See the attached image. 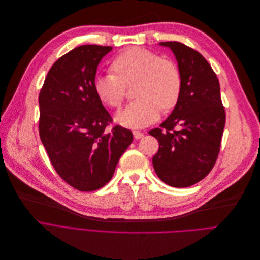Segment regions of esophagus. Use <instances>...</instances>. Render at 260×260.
I'll return each mask as SVG.
<instances>
[{
	"label": "esophagus",
	"mask_w": 260,
	"mask_h": 260,
	"mask_svg": "<svg viewBox=\"0 0 260 260\" xmlns=\"http://www.w3.org/2000/svg\"><path fill=\"white\" fill-rule=\"evenodd\" d=\"M133 137H135L136 140H139V139H142L144 137V135L141 131L135 130V131H133Z\"/></svg>",
	"instance_id": "obj_1"
}]
</instances>
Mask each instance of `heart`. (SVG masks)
<instances>
[{"label": "heart", "instance_id": "heart-1", "mask_svg": "<svg viewBox=\"0 0 260 260\" xmlns=\"http://www.w3.org/2000/svg\"><path fill=\"white\" fill-rule=\"evenodd\" d=\"M115 74L98 76L94 89L100 100L109 107H119L125 86L133 84L137 99L116 116L124 127L140 128L157 119L159 111L167 112L178 103L182 78L175 61L139 46L125 49L112 62Z\"/></svg>", "mask_w": 260, "mask_h": 260}]
</instances>
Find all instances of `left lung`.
<instances>
[{"label":"left lung","mask_w":260,"mask_h":260,"mask_svg":"<svg viewBox=\"0 0 260 260\" xmlns=\"http://www.w3.org/2000/svg\"><path fill=\"white\" fill-rule=\"evenodd\" d=\"M159 44L174 52L182 88L171 115L159 128L148 132L159 143L153 166L162 182L187 187L200 182L215 166L225 112L218 78L203 55L177 41Z\"/></svg>","instance_id":"1"}]
</instances>
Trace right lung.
Returning a JSON list of instances; mask_svg holds the SVG:
<instances>
[{"mask_svg": "<svg viewBox=\"0 0 260 260\" xmlns=\"http://www.w3.org/2000/svg\"><path fill=\"white\" fill-rule=\"evenodd\" d=\"M112 46L81 45L49 70L39 94V133L58 176L78 191L91 192L111 181L131 144L129 129L115 125L94 89L100 61Z\"/></svg>", "mask_w": 260, "mask_h": 260, "instance_id": "add662e5", "label": "right lung"}]
</instances>
